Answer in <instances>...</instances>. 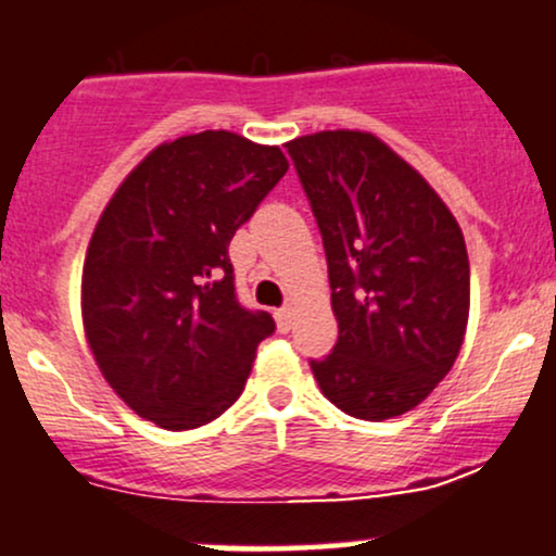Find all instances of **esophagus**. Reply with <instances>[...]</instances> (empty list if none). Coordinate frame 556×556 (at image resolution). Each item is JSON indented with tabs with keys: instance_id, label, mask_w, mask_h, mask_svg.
<instances>
[{
	"instance_id": "34e87169",
	"label": "esophagus",
	"mask_w": 556,
	"mask_h": 556,
	"mask_svg": "<svg viewBox=\"0 0 556 556\" xmlns=\"http://www.w3.org/2000/svg\"><path fill=\"white\" fill-rule=\"evenodd\" d=\"M274 319H277V327H279V330L288 332L290 327H293V308H290V306L277 308V312H274Z\"/></svg>"
}]
</instances>
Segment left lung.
<instances>
[{"label": "left lung", "mask_w": 556, "mask_h": 556, "mask_svg": "<svg viewBox=\"0 0 556 556\" xmlns=\"http://www.w3.org/2000/svg\"><path fill=\"white\" fill-rule=\"evenodd\" d=\"M323 233L338 341L308 359L338 410L386 420L447 376L469 319V255L437 191L370 132L288 143Z\"/></svg>", "instance_id": "1"}]
</instances>
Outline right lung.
Returning <instances> with one entry per match:
<instances>
[{"instance_id": "right-lung-1", "label": "right lung", "mask_w": 556, "mask_h": 556, "mask_svg": "<svg viewBox=\"0 0 556 556\" xmlns=\"http://www.w3.org/2000/svg\"><path fill=\"white\" fill-rule=\"evenodd\" d=\"M285 173L277 146L204 130L151 151L103 210L81 317L103 378L140 418L197 429L242 394L277 325L239 303L229 242Z\"/></svg>"}]
</instances>
